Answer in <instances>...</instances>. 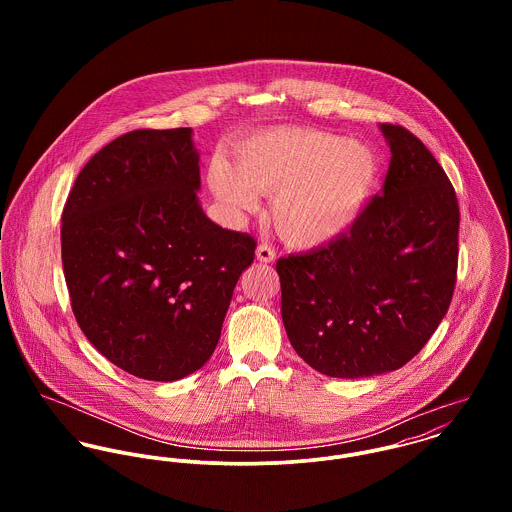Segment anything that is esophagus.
<instances>
[{"label": "esophagus", "mask_w": 512, "mask_h": 512, "mask_svg": "<svg viewBox=\"0 0 512 512\" xmlns=\"http://www.w3.org/2000/svg\"><path fill=\"white\" fill-rule=\"evenodd\" d=\"M256 258H258L260 262L270 264V262H274V260H276V250H274L270 244L262 242V244L256 248Z\"/></svg>", "instance_id": "obj_1"}]
</instances>
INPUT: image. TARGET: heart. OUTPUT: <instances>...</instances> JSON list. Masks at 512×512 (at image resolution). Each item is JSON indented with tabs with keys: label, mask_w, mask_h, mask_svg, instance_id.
<instances>
[{
	"label": "heart",
	"mask_w": 512,
	"mask_h": 512,
	"mask_svg": "<svg viewBox=\"0 0 512 512\" xmlns=\"http://www.w3.org/2000/svg\"><path fill=\"white\" fill-rule=\"evenodd\" d=\"M378 155L361 142L313 128H272L236 149V169L215 159L209 183L234 213L274 197L270 217L280 238L315 248L339 238L359 219L378 179Z\"/></svg>",
	"instance_id": "b5f03b06"
}]
</instances>
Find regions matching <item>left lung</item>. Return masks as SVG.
I'll return each instance as SVG.
<instances>
[{"mask_svg":"<svg viewBox=\"0 0 512 512\" xmlns=\"http://www.w3.org/2000/svg\"><path fill=\"white\" fill-rule=\"evenodd\" d=\"M384 189L339 238L276 264L295 353L335 378L412 361L430 341L457 280L459 205L436 157L398 124Z\"/></svg>","mask_w":512,"mask_h":512,"instance_id":"8db88e82","label":"left lung"}]
</instances>
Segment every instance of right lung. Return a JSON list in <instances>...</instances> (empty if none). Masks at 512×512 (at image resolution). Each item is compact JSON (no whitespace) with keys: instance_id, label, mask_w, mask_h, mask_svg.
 <instances>
[{"instance_id":"right-lung-1","label":"right lung","mask_w":512,"mask_h":512,"mask_svg":"<svg viewBox=\"0 0 512 512\" xmlns=\"http://www.w3.org/2000/svg\"><path fill=\"white\" fill-rule=\"evenodd\" d=\"M191 128L134 130L82 167L61 254L76 323L122 370L157 382L205 365L256 240L203 213Z\"/></svg>"}]
</instances>
